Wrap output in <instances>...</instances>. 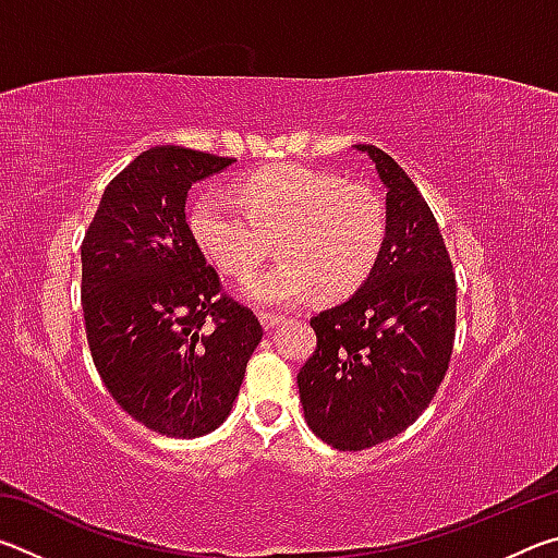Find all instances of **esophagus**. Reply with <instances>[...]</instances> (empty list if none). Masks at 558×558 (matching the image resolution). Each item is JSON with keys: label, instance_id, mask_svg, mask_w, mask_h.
I'll list each match as a JSON object with an SVG mask.
<instances>
[{"label": "esophagus", "instance_id": "1", "mask_svg": "<svg viewBox=\"0 0 558 558\" xmlns=\"http://www.w3.org/2000/svg\"><path fill=\"white\" fill-rule=\"evenodd\" d=\"M258 317H260V325H263V329H272V327H278V325L282 323V319H286V317H282L280 313H260Z\"/></svg>", "mask_w": 558, "mask_h": 558}]
</instances>
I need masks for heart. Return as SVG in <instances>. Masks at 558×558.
Segmentation results:
<instances>
[{
  "instance_id": "heart-1",
  "label": "heart",
  "mask_w": 558,
  "mask_h": 558,
  "mask_svg": "<svg viewBox=\"0 0 558 558\" xmlns=\"http://www.w3.org/2000/svg\"><path fill=\"white\" fill-rule=\"evenodd\" d=\"M189 229L229 276L258 266L278 232L280 260L245 278L241 292L256 305H298L315 290L337 298L362 286L386 239V204L369 184L278 165L245 177L235 196H199Z\"/></svg>"
}]
</instances>
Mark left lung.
<instances>
[{
	"mask_svg": "<svg viewBox=\"0 0 558 558\" xmlns=\"http://www.w3.org/2000/svg\"><path fill=\"white\" fill-rule=\"evenodd\" d=\"M386 189V239L366 280L310 319L317 349L298 374L307 426L337 450L399 436L428 409L456 339V272L411 177L374 145Z\"/></svg>",
	"mask_w": 558,
	"mask_h": 558,
	"instance_id": "8db88e82",
	"label": "left lung"
}]
</instances>
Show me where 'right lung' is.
<instances>
[{"mask_svg": "<svg viewBox=\"0 0 558 558\" xmlns=\"http://www.w3.org/2000/svg\"><path fill=\"white\" fill-rule=\"evenodd\" d=\"M235 159L157 145L112 179L81 245L83 317L102 384L167 438L229 418L258 317L221 295L186 223L189 189Z\"/></svg>", "mask_w": 558, "mask_h": 558, "instance_id": "right-lung-1", "label": "right lung"}]
</instances>
